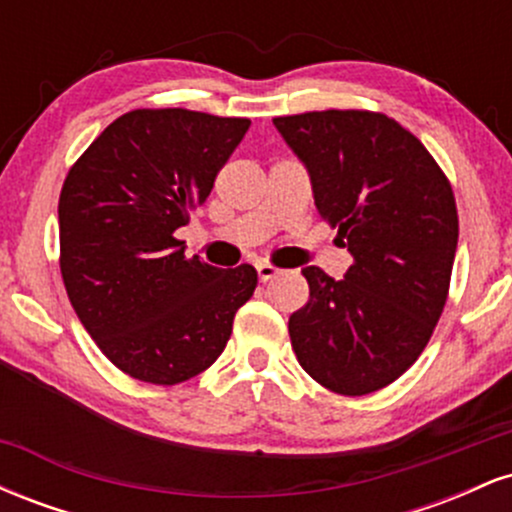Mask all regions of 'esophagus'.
Masks as SVG:
<instances>
[{
	"mask_svg": "<svg viewBox=\"0 0 512 512\" xmlns=\"http://www.w3.org/2000/svg\"><path fill=\"white\" fill-rule=\"evenodd\" d=\"M276 274H279V269H276L274 264H267V262L257 264V276H260V281H272Z\"/></svg>",
	"mask_w": 512,
	"mask_h": 512,
	"instance_id": "obj_1",
	"label": "esophagus"
}]
</instances>
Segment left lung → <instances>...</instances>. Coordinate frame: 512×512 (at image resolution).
<instances>
[{
    "label": "left lung",
    "instance_id": "1",
    "mask_svg": "<svg viewBox=\"0 0 512 512\" xmlns=\"http://www.w3.org/2000/svg\"><path fill=\"white\" fill-rule=\"evenodd\" d=\"M305 163L315 207L354 264L305 267L310 298L289 317L305 373L346 397L395 383L426 349L450 291L457 221L450 180L409 129L370 110L274 117Z\"/></svg>",
    "mask_w": 512,
    "mask_h": 512
}]
</instances>
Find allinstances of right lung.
Wrapping results in <instances>:
<instances>
[{"label": "right lung", "instance_id": "obj_1", "mask_svg": "<svg viewBox=\"0 0 512 512\" xmlns=\"http://www.w3.org/2000/svg\"><path fill=\"white\" fill-rule=\"evenodd\" d=\"M248 127V117L129 110L64 178V289L98 349L129 378L178 385L207 370L255 291V267H211L185 257L175 238Z\"/></svg>", "mask_w": 512, "mask_h": 512}]
</instances>
